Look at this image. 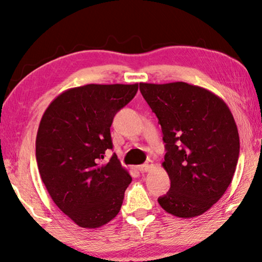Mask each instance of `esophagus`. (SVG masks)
<instances>
[{"label":"esophagus","mask_w":262,"mask_h":262,"mask_svg":"<svg viewBox=\"0 0 262 262\" xmlns=\"http://www.w3.org/2000/svg\"><path fill=\"white\" fill-rule=\"evenodd\" d=\"M154 166H155L154 162H152V160H147V162L145 163V164L139 165L138 170H139L140 172H148V171H151L152 168H154Z\"/></svg>","instance_id":"34e87169"}]
</instances>
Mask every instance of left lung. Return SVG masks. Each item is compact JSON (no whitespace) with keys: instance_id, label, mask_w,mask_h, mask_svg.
Listing matches in <instances>:
<instances>
[{"instance_id":"left-lung-1","label":"left lung","mask_w":262,"mask_h":262,"mask_svg":"<svg viewBox=\"0 0 262 262\" xmlns=\"http://www.w3.org/2000/svg\"><path fill=\"white\" fill-rule=\"evenodd\" d=\"M162 126V166L171 187L158 203L178 218H194L218 201L238 164V127L227 104L212 91L185 82L139 83Z\"/></svg>"}]
</instances>
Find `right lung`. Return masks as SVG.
Segmentation results:
<instances>
[{
    "mask_svg": "<svg viewBox=\"0 0 262 262\" xmlns=\"http://www.w3.org/2000/svg\"><path fill=\"white\" fill-rule=\"evenodd\" d=\"M135 84H86L59 94L47 107L36 137L43 184L64 214L79 227H102L118 214L132 182L112 148L115 115L135 97Z\"/></svg>",
    "mask_w": 262,
    "mask_h": 262,
    "instance_id": "right-lung-1",
    "label": "right lung"
}]
</instances>
